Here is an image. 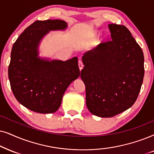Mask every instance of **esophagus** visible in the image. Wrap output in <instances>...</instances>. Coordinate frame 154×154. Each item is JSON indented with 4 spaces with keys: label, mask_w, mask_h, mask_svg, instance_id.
<instances>
[{
    "label": "esophagus",
    "mask_w": 154,
    "mask_h": 154,
    "mask_svg": "<svg viewBox=\"0 0 154 154\" xmlns=\"http://www.w3.org/2000/svg\"><path fill=\"white\" fill-rule=\"evenodd\" d=\"M78 65H79V68L80 70H82L83 68V63H82V60H80L79 59V62H78Z\"/></svg>",
    "instance_id": "obj_1"
}]
</instances>
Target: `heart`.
Returning a JSON list of instances; mask_svg holds the SVG:
<instances>
[{
  "mask_svg": "<svg viewBox=\"0 0 154 154\" xmlns=\"http://www.w3.org/2000/svg\"><path fill=\"white\" fill-rule=\"evenodd\" d=\"M96 36H97V34H96V33H94V34H93V37L96 38Z\"/></svg>",
  "mask_w": 154,
  "mask_h": 154,
  "instance_id": "1",
  "label": "heart"
}]
</instances>
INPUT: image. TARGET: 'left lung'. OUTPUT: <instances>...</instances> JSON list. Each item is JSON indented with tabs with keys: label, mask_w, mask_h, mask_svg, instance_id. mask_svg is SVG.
<instances>
[{
	"label": "left lung",
	"mask_w": 154,
	"mask_h": 154,
	"mask_svg": "<svg viewBox=\"0 0 154 154\" xmlns=\"http://www.w3.org/2000/svg\"><path fill=\"white\" fill-rule=\"evenodd\" d=\"M108 28L112 40L85 53L80 75L88 109L101 118L130 108L138 97L144 75V53L128 29L116 24H108Z\"/></svg>",
	"instance_id": "obj_1"
}]
</instances>
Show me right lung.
<instances>
[{"label":"right lung","mask_w":154,"mask_h":154,"mask_svg":"<svg viewBox=\"0 0 154 154\" xmlns=\"http://www.w3.org/2000/svg\"><path fill=\"white\" fill-rule=\"evenodd\" d=\"M66 27L63 20H37L24 29L12 48L8 67L11 89L16 99L34 112H56L67 88L80 74L77 57L66 61L38 57V44L47 33Z\"/></svg>","instance_id":"1"}]
</instances>
